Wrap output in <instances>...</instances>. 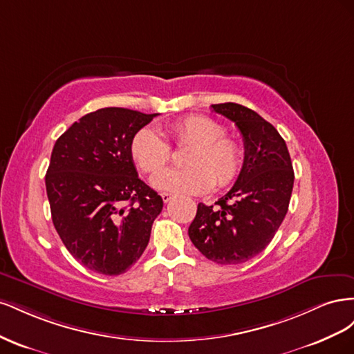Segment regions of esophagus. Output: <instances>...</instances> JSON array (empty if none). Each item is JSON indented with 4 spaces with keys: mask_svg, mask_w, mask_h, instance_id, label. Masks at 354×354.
<instances>
[{
    "mask_svg": "<svg viewBox=\"0 0 354 354\" xmlns=\"http://www.w3.org/2000/svg\"><path fill=\"white\" fill-rule=\"evenodd\" d=\"M160 196H162V201L167 203V202H169L171 199H173V195H171V194H167V192H164V194L162 195H160Z\"/></svg>",
    "mask_w": 354,
    "mask_h": 354,
    "instance_id": "obj_1",
    "label": "esophagus"
}]
</instances>
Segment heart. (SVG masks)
<instances>
[{"label":"heart","mask_w":354,"mask_h":354,"mask_svg":"<svg viewBox=\"0 0 354 354\" xmlns=\"http://www.w3.org/2000/svg\"><path fill=\"white\" fill-rule=\"evenodd\" d=\"M177 145H192L185 156V168H167L155 174L152 186L177 195H202L214 185L227 187L239 177L243 151L233 138L224 136V127L203 115H190L171 127ZM137 167L145 173H156L171 158V147L156 128L138 130L130 143Z\"/></svg>","instance_id":"1"}]
</instances>
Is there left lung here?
<instances>
[{"instance_id":"1","label":"left lung","mask_w":354,"mask_h":354,"mask_svg":"<svg viewBox=\"0 0 354 354\" xmlns=\"http://www.w3.org/2000/svg\"><path fill=\"white\" fill-rule=\"evenodd\" d=\"M242 134L245 158L236 183L216 202L199 203L189 238L208 260L241 264L260 254L282 224L294 186L291 156L281 134L238 103L211 104Z\"/></svg>"}]
</instances>
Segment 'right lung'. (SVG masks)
I'll list each match as a JSON object with an SVG mask.
<instances>
[{"label":"right lung","instance_id":"1","mask_svg":"<svg viewBox=\"0 0 354 354\" xmlns=\"http://www.w3.org/2000/svg\"><path fill=\"white\" fill-rule=\"evenodd\" d=\"M158 113L104 108L84 115L53 147L46 187L53 224L68 251L102 274L140 259L164 202L138 178L133 136Z\"/></svg>","mask_w":354,"mask_h":354}]
</instances>
